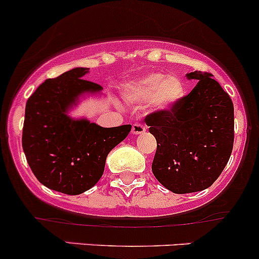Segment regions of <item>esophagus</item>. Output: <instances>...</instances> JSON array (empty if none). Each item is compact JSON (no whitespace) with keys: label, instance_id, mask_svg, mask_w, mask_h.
<instances>
[{"label":"esophagus","instance_id":"esophagus-1","mask_svg":"<svg viewBox=\"0 0 259 259\" xmlns=\"http://www.w3.org/2000/svg\"><path fill=\"white\" fill-rule=\"evenodd\" d=\"M146 132V127L141 123H135L132 126V135H142Z\"/></svg>","mask_w":259,"mask_h":259}]
</instances>
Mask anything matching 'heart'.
Segmentation results:
<instances>
[{
  "label": "heart",
  "instance_id": "1",
  "mask_svg": "<svg viewBox=\"0 0 259 259\" xmlns=\"http://www.w3.org/2000/svg\"><path fill=\"white\" fill-rule=\"evenodd\" d=\"M186 93L185 81L178 74L151 72L122 84L121 95L127 102L142 105L149 101L152 108L159 112L175 107Z\"/></svg>",
  "mask_w": 259,
  "mask_h": 259
}]
</instances>
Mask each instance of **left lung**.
Segmentation results:
<instances>
[{"label": "left lung", "mask_w": 259, "mask_h": 259, "mask_svg": "<svg viewBox=\"0 0 259 259\" xmlns=\"http://www.w3.org/2000/svg\"><path fill=\"white\" fill-rule=\"evenodd\" d=\"M198 83L169 111L146 117L157 141L152 172L163 187L183 194L208 188L225 169L234 140L227 92L207 72L187 73Z\"/></svg>", "instance_id": "obj_1"}]
</instances>
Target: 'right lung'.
<instances>
[{
	"mask_svg": "<svg viewBox=\"0 0 259 259\" xmlns=\"http://www.w3.org/2000/svg\"><path fill=\"white\" fill-rule=\"evenodd\" d=\"M89 72L76 67L46 79L26 103L22 147L32 172L47 188L71 196L100 181L108 153L131 131V124L105 128L70 116L81 98L102 95L100 84L84 79Z\"/></svg>",
	"mask_w": 259,
	"mask_h": 259,
	"instance_id": "1",
	"label": "right lung"
}]
</instances>
